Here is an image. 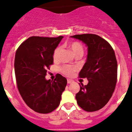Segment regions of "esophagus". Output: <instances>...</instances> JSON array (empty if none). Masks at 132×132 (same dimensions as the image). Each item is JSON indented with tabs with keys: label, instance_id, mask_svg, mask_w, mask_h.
I'll return each mask as SVG.
<instances>
[{
	"label": "esophagus",
	"instance_id": "esophagus-1",
	"mask_svg": "<svg viewBox=\"0 0 132 132\" xmlns=\"http://www.w3.org/2000/svg\"><path fill=\"white\" fill-rule=\"evenodd\" d=\"M72 82H73V81H72V80H71V79H68L67 80V83H68V84H71V83H72Z\"/></svg>",
	"mask_w": 132,
	"mask_h": 132
}]
</instances>
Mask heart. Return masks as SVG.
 <instances>
[{
	"mask_svg": "<svg viewBox=\"0 0 132 132\" xmlns=\"http://www.w3.org/2000/svg\"><path fill=\"white\" fill-rule=\"evenodd\" d=\"M69 48L72 51V53H73V54L75 56H76L77 55H79V54H81L82 55H83L84 49H83V45H81L80 43L77 42H72V44H70L69 45ZM60 51H61V48L60 47H58L57 48L55 49V50L54 51L53 55V58L54 61H57L59 59ZM60 70H61V72L63 74L70 77V76H72L73 74V73L77 70V68L76 67H73V66L66 65V66H62L60 68Z\"/></svg>",
	"mask_w": 132,
	"mask_h": 132,
	"instance_id": "heart-1",
	"label": "heart"
}]
</instances>
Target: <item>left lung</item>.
I'll list each match as a JSON object with an SVG mask.
<instances>
[{
  "instance_id": "1",
  "label": "left lung",
  "mask_w": 132,
  "mask_h": 132,
  "mask_svg": "<svg viewBox=\"0 0 132 132\" xmlns=\"http://www.w3.org/2000/svg\"><path fill=\"white\" fill-rule=\"evenodd\" d=\"M70 37L81 40L88 47L87 60L79 76L86 77L88 83L80 85L76 95L77 104L86 111H96L106 105L116 86L117 62L114 50L106 40L96 34Z\"/></svg>"
}]
</instances>
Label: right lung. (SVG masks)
Instances as JSON below:
<instances>
[{
    "mask_svg": "<svg viewBox=\"0 0 132 132\" xmlns=\"http://www.w3.org/2000/svg\"><path fill=\"white\" fill-rule=\"evenodd\" d=\"M63 36L56 38L31 36L18 47L14 68L18 90L30 109L39 113H49L60 104L67 79L56 74L47 80V68L53 64L54 51Z\"/></svg>",
    "mask_w": 132,
    "mask_h": 132,
    "instance_id": "add662e5",
    "label": "right lung"
}]
</instances>
